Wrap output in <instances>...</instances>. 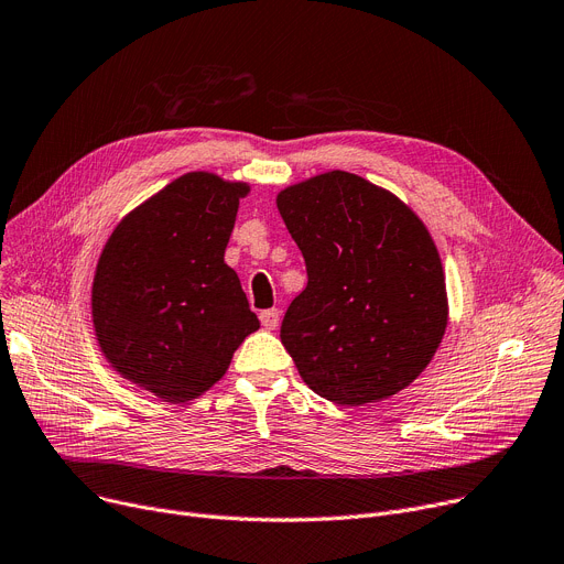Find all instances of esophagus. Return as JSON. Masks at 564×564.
Wrapping results in <instances>:
<instances>
[{
    "instance_id": "obj_1",
    "label": "esophagus",
    "mask_w": 564,
    "mask_h": 564,
    "mask_svg": "<svg viewBox=\"0 0 564 564\" xmlns=\"http://www.w3.org/2000/svg\"><path fill=\"white\" fill-rule=\"evenodd\" d=\"M279 319H281V311L279 308H267L260 313V322L264 329H276L279 327Z\"/></svg>"
}]
</instances>
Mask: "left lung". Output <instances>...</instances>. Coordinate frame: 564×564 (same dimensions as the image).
Listing matches in <instances>:
<instances>
[{
  "label": "left lung",
  "instance_id": "left-lung-1",
  "mask_svg": "<svg viewBox=\"0 0 564 564\" xmlns=\"http://www.w3.org/2000/svg\"><path fill=\"white\" fill-rule=\"evenodd\" d=\"M276 207L308 274L281 324L302 379L347 406L406 389L448 324L446 276L425 224L347 171L285 187Z\"/></svg>",
  "mask_w": 564,
  "mask_h": 564
}]
</instances>
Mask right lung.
I'll return each instance as SVG.
<instances>
[{
  "label": "right lung",
  "mask_w": 564,
  "mask_h": 564,
  "mask_svg": "<svg viewBox=\"0 0 564 564\" xmlns=\"http://www.w3.org/2000/svg\"><path fill=\"white\" fill-rule=\"evenodd\" d=\"M247 183L192 171L143 200L100 253L91 313L116 372L164 402L198 398L260 322L224 262Z\"/></svg>",
  "instance_id": "right-lung-1"
}]
</instances>
